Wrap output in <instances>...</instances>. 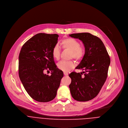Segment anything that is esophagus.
<instances>
[{
  "instance_id": "34e87169",
  "label": "esophagus",
  "mask_w": 128,
  "mask_h": 128,
  "mask_svg": "<svg viewBox=\"0 0 128 128\" xmlns=\"http://www.w3.org/2000/svg\"><path fill=\"white\" fill-rule=\"evenodd\" d=\"M64 76H67L68 75V74L67 72H64Z\"/></svg>"
}]
</instances>
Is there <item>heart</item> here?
<instances>
[{"mask_svg": "<svg viewBox=\"0 0 128 128\" xmlns=\"http://www.w3.org/2000/svg\"><path fill=\"white\" fill-rule=\"evenodd\" d=\"M63 48H67L71 50V57L77 60H80L84 57L86 50L80 46V42L76 39L68 38L63 40L61 42ZM61 48L58 44L54 46L52 50V57L57 60H59L60 56ZM58 68L64 72H69L75 67V63L73 61H61L57 64Z\"/></svg>", "mask_w": 128, "mask_h": 128, "instance_id": "b5f03b06", "label": "heart"}]
</instances>
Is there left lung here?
Here are the masks:
<instances>
[{
  "instance_id": "8db88e82",
  "label": "left lung",
  "mask_w": 128,
  "mask_h": 128,
  "mask_svg": "<svg viewBox=\"0 0 128 128\" xmlns=\"http://www.w3.org/2000/svg\"><path fill=\"white\" fill-rule=\"evenodd\" d=\"M69 36L82 41L86 50L84 57L76 67L84 71L80 74L72 72L69 75L71 79L69 86L70 93L76 101H88L97 96L104 84L110 57L104 44L97 36L90 33H74Z\"/></svg>"
}]
</instances>
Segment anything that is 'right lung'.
Returning a JSON list of instances; mask_svg holds the SVG:
<instances>
[{
    "instance_id": "right-lung-1",
    "label": "right lung",
    "mask_w": 128,
    "mask_h": 128,
    "mask_svg": "<svg viewBox=\"0 0 128 128\" xmlns=\"http://www.w3.org/2000/svg\"><path fill=\"white\" fill-rule=\"evenodd\" d=\"M58 37L57 34L38 33L23 44L19 54L20 79L29 96L38 102H49L56 97L64 76L52 54ZM45 70L52 71L50 76L44 74Z\"/></svg>"
}]
</instances>
